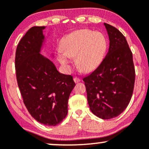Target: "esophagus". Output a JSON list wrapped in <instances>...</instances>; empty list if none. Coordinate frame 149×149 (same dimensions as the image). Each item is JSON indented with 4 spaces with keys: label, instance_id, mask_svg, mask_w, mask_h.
<instances>
[{
    "label": "esophagus",
    "instance_id": "obj_1",
    "mask_svg": "<svg viewBox=\"0 0 149 149\" xmlns=\"http://www.w3.org/2000/svg\"><path fill=\"white\" fill-rule=\"evenodd\" d=\"M73 80H74L75 83H78V82L80 81V79L79 78H78V77H75V78H73Z\"/></svg>",
    "mask_w": 149,
    "mask_h": 149
}]
</instances>
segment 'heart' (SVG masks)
<instances>
[{"mask_svg": "<svg viewBox=\"0 0 149 149\" xmlns=\"http://www.w3.org/2000/svg\"><path fill=\"white\" fill-rule=\"evenodd\" d=\"M107 47L103 33L88 29L78 30L66 36L61 40L57 59L61 64L68 66L69 57H76V64L83 71H92L103 59Z\"/></svg>", "mask_w": 149, "mask_h": 149, "instance_id": "b5f03b06", "label": "heart"}]
</instances>
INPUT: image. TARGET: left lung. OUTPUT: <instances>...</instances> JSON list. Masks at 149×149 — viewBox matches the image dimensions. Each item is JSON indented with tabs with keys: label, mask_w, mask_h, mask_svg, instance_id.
Masks as SVG:
<instances>
[{
	"label": "left lung",
	"mask_w": 149,
	"mask_h": 149,
	"mask_svg": "<svg viewBox=\"0 0 149 149\" xmlns=\"http://www.w3.org/2000/svg\"><path fill=\"white\" fill-rule=\"evenodd\" d=\"M109 38L107 54L93 72L83 78L91 111L100 118L117 117L130 103L135 81L132 53L123 33L104 23Z\"/></svg>",
	"instance_id": "obj_1"
}]
</instances>
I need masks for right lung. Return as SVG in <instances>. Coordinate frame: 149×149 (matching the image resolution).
<instances>
[{"instance_id":"add662e5","label":"right lung","mask_w":149,"mask_h":149,"mask_svg":"<svg viewBox=\"0 0 149 149\" xmlns=\"http://www.w3.org/2000/svg\"><path fill=\"white\" fill-rule=\"evenodd\" d=\"M45 26H33L22 37L15 53L18 87L27 110L38 122L49 126L61 123L68 112V100L75 83L60 73L40 54Z\"/></svg>"}]
</instances>
